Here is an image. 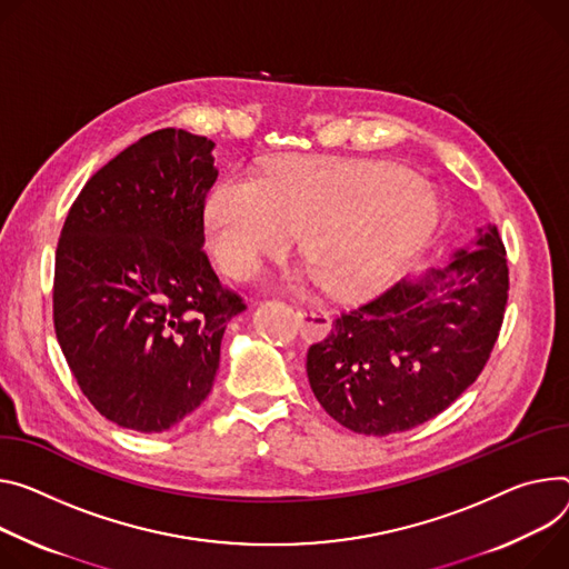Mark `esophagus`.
<instances>
[{"mask_svg": "<svg viewBox=\"0 0 569 569\" xmlns=\"http://www.w3.org/2000/svg\"><path fill=\"white\" fill-rule=\"evenodd\" d=\"M297 320L306 340H320L331 329V318L322 308H297Z\"/></svg>", "mask_w": 569, "mask_h": 569, "instance_id": "34e87169", "label": "esophagus"}]
</instances>
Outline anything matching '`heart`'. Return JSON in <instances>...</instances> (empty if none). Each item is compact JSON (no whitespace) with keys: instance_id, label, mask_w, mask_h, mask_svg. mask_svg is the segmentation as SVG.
Segmentation results:
<instances>
[{"instance_id":"b5f03b06","label":"heart","mask_w":569,"mask_h":569,"mask_svg":"<svg viewBox=\"0 0 569 569\" xmlns=\"http://www.w3.org/2000/svg\"><path fill=\"white\" fill-rule=\"evenodd\" d=\"M436 224L427 183L388 166L292 159L263 179L224 177L206 203L218 263L251 279L295 236L333 295L375 288Z\"/></svg>"}]
</instances>
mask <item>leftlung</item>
Here are the masks:
<instances>
[{
  "mask_svg": "<svg viewBox=\"0 0 569 569\" xmlns=\"http://www.w3.org/2000/svg\"><path fill=\"white\" fill-rule=\"evenodd\" d=\"M506 299V249L497 227L486 224L445 268L406 277L342 313L306 353L308 383L353 433L390 436L425 425L481 375Z\"/></svg>",
  "mask_w": 569,
  "mask_h": 569,
  "instance_id": "8db88e82",
  "label": "left lung"
}]
</instances>
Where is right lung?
<instances>
[{"mask_svg": "<svg viewBox=\"0 0 569 569\" xmlns=\"http://www.w3.org/2000/svg\"><path fill=\"white\" fill-rule=\"evenodd\" d=\"M216 142L153 131L101 168L66 218L54 329L88 401L161 433L209 397L227 322L244 311L203 253Z\"/></svg>", "mask_w": 569, "mask_h": 569, "instance_id": "add662e5", "label": "right lung"}]
</instances>
